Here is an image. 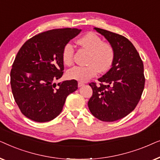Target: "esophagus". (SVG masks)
I'll return each instance as SVG.
<instances>
[{
	"label": "esophagus",
	"mask_w": 160,
	"mask_h": 160,
	"mask_svg": "<svg viewBox=\"0 0 160 160\" xmlns=\"http://www.w3.org/2000/svg\"><path fill=\"white\" fill-rule=\"evenodd\" d=\"M84 84L83 82H78V87H82V86H84Z\"/></svg>",
	"instance_id": "obj_1"
}]
</instances>
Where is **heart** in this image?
Segmentation results:
<instances>
[{"mask_svg":"<svg viewBox=\"0 0 160 160\" xmlns=\"http://www.w3.org/2000/svg\"><path fill=\"white\" fill-rule=\"evenodd\" d=\"M76 44L88 52L85 66H75L67 71L70 79L86 82L97 74L106 73L112 67L115 59V49L112 45L93 32H88L78 38ZM74 49L71 43L63 47L62 60L65 65L70 66L73 63Z\"/></svg>","mask_w":160,"mask_h":160,"instance_id":"b5f03b06","label":"heart"}]
</instances>
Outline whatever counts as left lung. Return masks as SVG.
<instances>
[{
	"instance_id": "1",
	"label": "left lung",
	"mask_w": 160,
	"mask_h": 160,
	"mask_svg": "<svg viewBox=\"0 0 160 160\" xmlns=\"http://www.w3.org/2000/svg\"><path fill=\"white\" fill-rule=\"evenodd\" d=\"M95 30L104 36L115 49L112 68L98 78L100 84L89 83L92 95L88 101L94 117L103 122L122 119L134 110L145 85L143 63L128 38L101 28Z\"/></svg>"
}]
</instances>
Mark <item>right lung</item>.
Returning <instances> with one entry per match:
<instances>
[{
  "label": "right lung",
  "mask_w": 160,
  "mask_h": 160,
  "mask_svg": "<svg viewBox=\"0 0 160 160\" xmlns=\"http://www.w3.org/2000/svg\"><path fill=\"white\" fill-rule=\"evenodd\" d=\"M82 31L54 29L28 39L19 50L11 70L13 96L21 112L37 122H49L61 113L68 95L78 89L76 80L56 84L62 77L63 47Z\"/></svg>",
  "instance_id": "obj_1"
}]
</instances>
